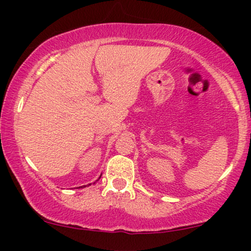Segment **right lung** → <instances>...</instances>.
Returning a JSON list of instances; mask_svg holds the SVG:
<instances>
[{"mask_svg":"<svg viewBox=\"0 0 251 251\" xmlns=\"http://www.w3.org/2000/svg\"><path fill=\"white\" fill-rule=\"evenodd\" d=\"M85 186H86V185H85ZM81 188H82V186H81Z\"/></svg>","mask_w":251,"mask_h":251,"instance_id":"obj_1","label":"right lung"}]
</instances>
